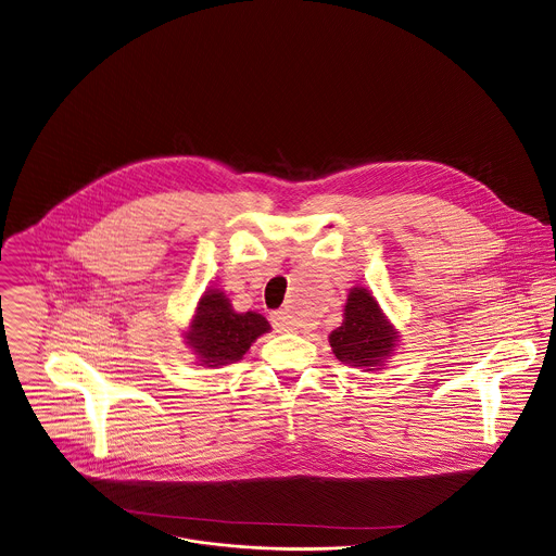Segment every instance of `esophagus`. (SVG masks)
I'll list each match as a JSON object with an SVG mask.
<instances>
[{
	"instance_id": "obj_1",
	"label": "esophagus",
	"mask_w": 556,
	"mask_h": 556,
	"mask_svg": "<svg viewBox=\"0 0 556 556\" xmlns=\"http://www.w3.org/2000/svg\"><path fill=\"white\" fill-rule=\"evenodd\" d=\"M270 321H273L277 332H292V330H296V319H294V315L290 311H283V308L281 311H273L270 313Z\"/></svg>"
}]
</instances>
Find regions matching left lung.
I'll return each instance as SVG.
<instances>
[{
	"mask_svg": "<svg viewBox=\"0 0 556 556\" xmlns=\"http://www.w3.org/2000/svg\"><path fill=\"white\" fill-rule=\"evenodd\" d=\"M396 337L394 326L386 319L369 290L352 288L343 324L330 332L328 341L343 365L372 370L394 352Z\"/></svg>",
	"mask_w": 556,
	"mask_h": 556,
	"instance_id": "obj_1",
	"label": "left lung"
}]
</instances>
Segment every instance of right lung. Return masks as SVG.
Instances as JSON below:
<instances>
[{
  "instance_id": "right-lung-1",
  "label": "right lung",
  "mask_w": 556,
  "mask_h": 556,
  "mask_svg": "<svg viewBox=\"0 0 556 556\" xmlns=\"http://www.w3.org/2000/svg\"><path fill=\"white\" fill-rule=\"evenodd\" d=\"M270 330L260 313H237L224 292L208 290L191 319L187 343L206 367L237 363L245 356L251 343Z\"/></svg>"
}]
</instances>
